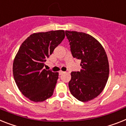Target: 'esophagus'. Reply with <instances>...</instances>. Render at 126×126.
<instances>
[{"label":"esophagus","instance_id":"1","mask_svg":"<svg viewBox=\"0 0 126 126\" xmlns=\"http://www.w3.org/2000/svg\"><path fill=\"white\" fill-rule=\"evenodd\" d=\"M64 73H65V72H63V71H60L59 72V74L60 75H61V74H64Z\"/></svg>","mask_w":126,"mask_h":126}]
</instances>
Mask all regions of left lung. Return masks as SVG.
I'll use <instances>...</instances> for the list:
<instances>
[{"label":"left lung","instance_id":"1","mask_svg":"<svg viewBox=\"0 0 126 126\" xmlns=\"http://www.w3.org/2000/svg\"><path fill=\"white\" fill-rule=\"evenodd\" d=\"M70 50L75 59L81 60L80 72H72L68 83L75 98L87 102L97 97L104 90L109 77V63L101 43L88 34L65 31Z\"/></svg>","mask_w":126,"mask_h":126}]
</instances>
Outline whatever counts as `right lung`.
<instances>
[{
    "label": "right lung",
    "instance_id": "obj_1",
    "mask_svg": "<svg viewBox=\"0 0 126 126\" xmlns=\"http://www.w3.org/2000/svg\"><path fill=\"white\" fill-rule=\"evenodd\" d=\"M65 36L63 30L33 33L19 48L13 77L19 90L31 101L42 102L52 95L59 74L44 69V63Z\"/></svg>",
    "mask_w": 126,
    "mask_h": 126
}]
</instances>
